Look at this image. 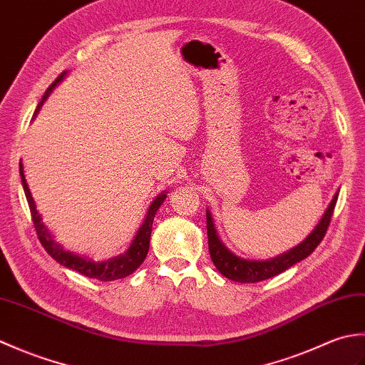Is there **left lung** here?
<instances>
[{
	"label": "left lung",
	"mask_w": 365,
	"mask_h": 365,
	"mask_svg": "<svg viewBox=\"0 0 365 365\" xmlns=\"http://www.w3.org/2000/svg\"><path fill=\"white\" fill-rule=\"evenodd\" d=\"M337 196H339V190L336 191V195L332 196L331 202L327 210H324L319 224H317L311 234L302 240L299 245L268 260H250V259L240 257V255H237L235 252H232L229 247L221 242V238L213 224L212 213L210 210H207L208 251H210V257L215 263L216 269H218L222 276L230 279V281L242 282V284L260 282L276 274H281L282 271L293 267L294 263L309 257V255L315 251V247L320 245L329 226L331 216H332V212H334V207L337 202Z\"/></svg>",
	"instance_id": "8db88e82"
}]
</instances>
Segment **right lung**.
Returning a JSON list of instances; mask_svg holds the SVG:
<instances>
[{
    "label": "right lung",
    "instance_id": "1",
    "mask_svg": "<svg viewBox=\"0 0 365 365\" xmlns=\"http://www.w3.org/2000/svg\"><path fill=\"white\" fill-rule=\"evenodd\" d=\"M66 75H67V72L61 73L58 78L54 80V83H51V86L45 91L42 100L38 102V105L36 108L33 119L38 114V111H41L42 105L45 103V100L50 97L53 89L64 80ZM20 178H21L23 190H25V196L28 200L31 216H33V222H34L38 240H41V243L45 247V251L48 252L58 263H61V265L66 268L75 269L76 273H80V274H84V276L92 277V279H98V281H105V282L127 277L131 273H135V271L141 267V263L144 262L147 252H149L152 224H153L155 213H157L161 204L165 202V199L168 197V195H166L168 191L160 192V195L152 200V204L149 207V210H147V213H145V218L141 224V227L138 229L133 242H131L130 247L125 252L120 255H115V257H113V259L96 262L94 259L88 257V255H81V254H76L72 251H67L63 245H59L56 240H54V235L50 232L48 226H45L43 224L41 213L37 212V205L34 202L33 195H31V191H29L21 161H20Z\"/></svg>",
    "mask_w": 365,
    "mask_h": 365
}]
</instances>
